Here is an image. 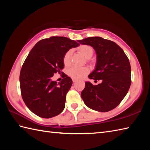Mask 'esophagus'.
Masks as SVG:
<instances>
[{
    "mask_svg": "<svg viewBox=\"0 0 150 150\" xmlns=\"http://www.w3.org/2000/svg\"><path fill=\"white\" fill-rule=\"evenodd\" d=\"M77 81V79H73V82H74V83H75Z\"/></svg>",
    "mask_w": 150,
    "mask_h": 150,
    "instance_id": "34e87169",
    "label": "esophagus"
}]
</instances>
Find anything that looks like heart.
Here are the masks:
<instances>
[{
  "instance_id": "heart-1",
  "label": "heart",
  "mask_w": 150,
  "mask_h": 150,
  "mask_svg": "<svg viewBox=\"0 0 150 150\" xmlns=\"http://www.w3.org/2000/svg\"><path fill=\"white\" fill-rule=\"evenodd\" d=\"M78 51L85 58L90 59L93 54V50L90 46L82 45L78 48ZM71 51L69 50L67 52L63 57V62L65 66H68L70 64ZM89 73V69L87 67H76L73 66L68 70L69 75L75 79H80L84 77Z\"/></svg>"
}]
</instances>
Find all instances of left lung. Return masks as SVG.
<instances>
[{
    "label": "left lung",
    "instance_id": "1",
    "mask_svg": "<svg viewBox=\"0 0 150 150\" xmlns=\"http://www.w3.org/2000/svg\"><path fill=\"white\" fill-rule=\"evenodd\" d=\"M78 42L95 50L96 64L88 78L102 81L95 86L86 82L85 88L81 92L82 100L90 109L100 112L114 109L126 96L131 85L128 58L115 42L100 37L86 38Z\"/></svg>",
    "mask_w": 150,
    "mask_h": 150
}]
</instances>
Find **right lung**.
I'll return each mask as SVG.
<instances>
[{
  "instance_id": "add662e5",
  "label": "right lung",
  "mask_w": 150,
  "mask_h": 150,
  "mask_svg": "<svg viewBox=\"0 0 150 150\" xmlns=\"http://www.w3.org/2000/svg\"><path fill=\"white\" fill-rule=\"evenodd\" d=\"M79 45L67 37H52L39 41L28 54L21 70V91L26 106L37 116L49 119L64 109L71 79L64 74L57 83L52 77L64 67L65 53Z\"/></svg>"
}]
</instances>
